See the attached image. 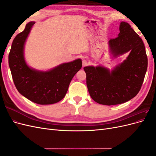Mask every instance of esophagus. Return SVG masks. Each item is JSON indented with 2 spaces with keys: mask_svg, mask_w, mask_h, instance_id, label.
Masks as SVG:
<instances>
[{
  "mask_svg": "<svg viewBox=\"0 0 156 156\" xmlns=\"http://www.w3.org/2000/svg\"><path fill=\"white\" fill-rule=\"evenodd\" d=\"M88 64L87 60H83V68L87 66Z\"/></svg>",
  "mask_w": 156,
  "mask_h": 156,
  "instance_id": "esophagus-1",
  "label": "esophagus"
}]
</instances>
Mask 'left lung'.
<instances>
[{
	"instance_id": "8db88e82",
	"label": "left lung",
	"mask_w": 156,
	"mask_h": 156,
	"mask_svg": "<svg viewBox=\"0 0 156 156\" xmlns=\"http://www.w3.org/2000/svg\"><path fill=\"white\" fill-rule=\"evenodd\" d=\"M119 29V36L108 41V45L115 57L129 51L124 62L111 72L100 66L84 68L90 96L101 105L121 104L136 96L147 70L148 58L142 39L129 23L121 22Z\"/></svg>"
}]
</instances>
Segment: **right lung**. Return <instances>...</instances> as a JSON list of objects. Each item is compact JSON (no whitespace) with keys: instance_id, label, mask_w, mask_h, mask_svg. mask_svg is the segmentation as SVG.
Returning a JSON list of instances; mask_svg holds the SVG:
<instances>
[{"instance_id":"add662e5","label":"right lung","mask_w":156,"mask_h":156,"mask_svg":"<svg viewBox=\"0 0 156 156\" xmlns=\"http://www.w3.org/2000/svg\"><path fill=\"white\" fill-rule=\"evenodd\" d=\"M35 22L27 23L25 30L13 40L8 62L14 84L21 95L40 105H49L62 100L69 83L82 67L81 59L64 63L47 72L30 68L24 58V45Z\"/></svg>"}]
</instances>
